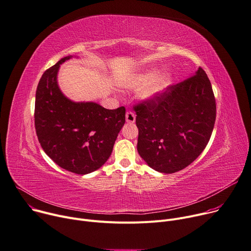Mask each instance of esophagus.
Instances as JSON below:
<instances>
[{"label": "esophagus", "mask_w": 251, "mask_h": 251, "mask_svg": "<svg viewBox=\"0 0 251 251\" xmlns=\"http://www.w3.org/2000/svg\"><path fill=\"white\" fill-rule=\"evenodd\" d=\"M126 121L128 124H133L135 122V115L132 113V111H126Z\"/></svg>", "instance_id": "esophagus-1"}]
</instances>
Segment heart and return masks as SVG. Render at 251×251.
<instances>
[{
    "label": "heart",
    "instance_id": "b5f03b06",
    "mask_svg": "<svg viewBox=\"0 0 251 251\" xmlns=\"http://www.w3.org/2000/svg\"><path fill=\"white\" fill-rule=\"evenodd\" d=\"M159 71L157 69L148 70L130 78L126 83V87L137 90L150 85L142 93V98L145 100H151L168 89L173 81V76L170 73H162L157 77Z\"/></svg>",
    "mask_w": 251,
    "mask_h": 251
}]
</instances>
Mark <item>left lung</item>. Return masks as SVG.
Listing matches in <instances>:
<instances>
[{"mask_svg": "<svg viewBox=\"0 0 251 251\" xmlns=\"http://www.w3.org/2000/svg\"><path fill=\"white\" fill-rule=\"evenodd\" d=\"M137 151L156 172L174 174L196 160L211 136L216 104L200 67L193 75L133 106Z\"/></svg>", "mask_w": 251, "mask_h": 251, "instance_id": "left-lung-1", "label": "left lung"}]
</instances>
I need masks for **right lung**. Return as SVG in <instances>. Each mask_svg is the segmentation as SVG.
I'll return each mask as SVG.
<instances>
[{"mask_svg": "<svg viewBox=\"0 0 251 251\" xmlns=\"http://www.w3.org/2000/svg\"><path fill=\"white\" fill-rule=\"evenodd\" d=\"M68 55L42 75L36 92L35 127L44 151L62 169L76 175L99 170L113 151L126 123L125 106L106 109L97 102H75L58 85L60 66Z\"/></svg>", "mask_w": 251, "mask_h": 251, "instance_id": "add662e5", "label": "right lung"}]
</instances>
